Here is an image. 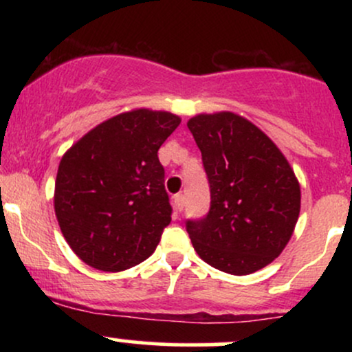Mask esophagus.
I'll return each instance as SVG.
<instances>
[{
    "label": "esophagus",
    "mask_w": 352,
    "mask_h": 352,
    "mask_svg": "<svg viewBox=\"0 0 352 352\" xmlns=\"http://www.w3.org/2000/svg\"><path fill=\"white\" fill-rule=\"evenodd\" d=\"M184 205H185V197L182 195V193H177V195L173 197V208H175L177 212H182V210H184Z\"/></svg>",
    "instance_id": "34e87169"
}]
</instances>
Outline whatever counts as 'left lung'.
<instances>
[{"label": "left lung", "mask_w": 352, "mask_h": 352, "mask_svg": "<svg viewBox=\"0 0 352 352\" xmlns=\"http://www.w3.org/2000/svg\"><path fill=\"white\" fill-rule=\"evenodd\" d=\"M201 152L212 205L187 221L193 248L220 272L250 274L270 265L292 238L301 208L294 170L276 144L235 112L187 122Z\"/></svg>", "instance_id": "8db88e82"}]
</instances>
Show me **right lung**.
Instances as JSON below:
<instances>
[{
	"mask_svg": "<svg viewBox=\"0 0 352 352\" xmlns=\"http://www.w3.org/2000/svg\"><path fill=\"white\" fill-rule=\"evenodd\" d=\"M180 120L167 111L132 109L96 125L63 155L54 212L86 265L124 272L155 252L172 220L157 152Z\"/></svg>",
	"mask_w": 352,
	"mask_h": 352,
	"instance_id": "add662e5",
	"label": "right lung"
}]
</instances>
